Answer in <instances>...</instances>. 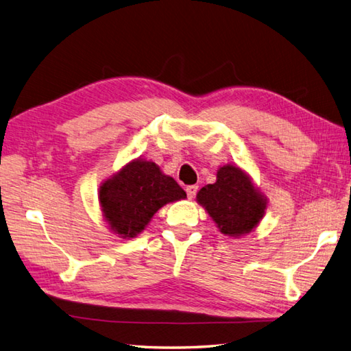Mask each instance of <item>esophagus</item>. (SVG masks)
Masks as SVG:
<instances>
[{"mask_svg": "<svg viewBox=\"0 0 351 351\" xmlns=\"http://www.w3.org/2000/svg\"><path fill=\"white\" fill-rule=\"evenodd\" d=\"M197 185H189L187 189H185V191H187V196H189V199H193L196 196V193H197Z\"/></svg>", "mask_w": 351, "mask_h": 351, "instance_id": "obj_1", "label": "esophagus"}]
</instances>
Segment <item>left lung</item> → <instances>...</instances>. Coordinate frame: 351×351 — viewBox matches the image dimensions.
<instances>
[{"instance_id": "8db88e82", "label": "left lung", "mask_w": 351, "mask_h": 351, "mask_svg": "<svg viewBox=\"0 0 351 351\" xmlns=\"http://www.w3.org/2000/svg\"><path fill=\"white\" fill-rule=\"evenodd\" d=\"M197 202L217 223L220 232L229 237L249 234L265 210V199L253 187L250 178L230 164L220 167L217 181L197 193Z\"/></svg>"}]
</instances>
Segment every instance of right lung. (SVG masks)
<instances>
[{
    "label": "right lung",
    "instance_id": "right-lung-1",
    "mask_svg": "<svg viewBox=\"0 0 351 351\" xmlns=\"http://www.w3.org/2000/svg\"><path fill=\"white\" fill-rule=\"evenodd\" d=\"M178 182L162 175L152 161L137 160L102 184L99 200L104 217L122 238H132L162 205L185 199Z\"/></svg>",
    "mask_w": 351,
    "mask_h": 351
}]
</instances>
